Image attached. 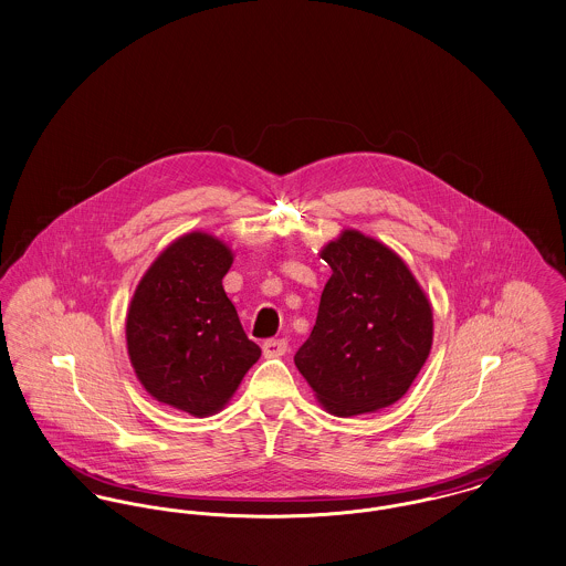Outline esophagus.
Instances as JSON below:
<instances>
[{
    "label": "esophagus",
    "mask_w": 566,
    "mask_h": 566,
    "mask_svg": "<svg viewBox=\"0 0 566 566\" xmlns=\"http://www.w3.org/2000/svg\"><path fill=\"white\" fill-rule=\"evenodd\" d=\"M262 349H264L265 358H281V356H285V352H287V340H285V339L264 340V345H262Z\"/></svg>",
    "instance_id": "obj_1"
}]
</instances>
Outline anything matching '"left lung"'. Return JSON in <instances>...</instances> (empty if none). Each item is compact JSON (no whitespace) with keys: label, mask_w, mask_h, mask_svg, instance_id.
<instances>
[{"label":"left lung","mask_w":566,"mask_h":566,"mask_svg":"<svg viewBox=\"0 0 566 566\" xmlns=\"http://www.w3.org/2000/svg\"><path fill=\"white\" fill-rule=\"evenodd\" d=\"M319 255L333 274L294 363L331 415L388 408L431 352V302L395 251L356 229L340 231Z\"/></svg>","instance_id":"8db88e82"}]
</instances>
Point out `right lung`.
<instances>
[{"instance_id": "add662e5", "label": "right lung", "mask_w": 566, "mask_h": 566, "mask_svg": "<svg viewBox=\"0 0 566 566\" xmlns=\"http://www.w3.org/2000/svg\"><path fill=\"white\" fill-rule=\"evenodd\" d=\"M231 262L219 238L187 233L154 260L128 306L126 345L139 381L192 416L223 410L262 356L223 290Z\"/></svg>"}]
</instances>
